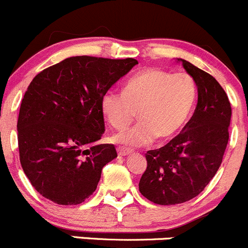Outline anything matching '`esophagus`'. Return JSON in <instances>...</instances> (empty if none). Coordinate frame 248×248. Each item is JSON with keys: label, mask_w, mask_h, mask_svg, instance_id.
I'll list each match as a JSON object with an SVG mask.
<instances>
[{"label": "esophagus", "mask_w": 248, "mask_h": 248, "mask_svg": "<svg viewBox=\"0 0 248 248\" xmlns=\"http://www.w3.org/2000/svg\"><path fill=\"white\" fill-rule=\"evenodd\" d=\"M117 151H118V154L121 156H126V155H129V154H131V151L127 148H124V147H118V149H117Z\"/></svg>", "instance_id": "esophagus-1"}]
</instances>
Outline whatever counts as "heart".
I'll list each match as a JSON object with an SVG mask.
<instances>
[{
    "label": "heart",
    "instance_id": "obj_1",
    "mask_svg": "<svg viewBox=\"0 0 248 248\" xmlns=\"http://www.w3.org/2000/svg\"><path fill=\"white\" fill-rule=\"evenodd\" d=\"M197 89L186 73L146 68L125 82L123 93L107 92L101 111L112 127L124 130L136 116L140 122L114 141L137 147L155 141H170L185 127L192 114Z\"/></svg>",
    "mask_w": 248,
    "mask_h": 248
}]
</instances>
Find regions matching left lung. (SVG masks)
<instances>
[{
  "label": "left lung",
  "mask_w": 248,
  "mask_h": 248,
  "mask_svg": "<svg viewBox=\"0 0 248 248\" xmlns=\"http://www.w3.org/2000/svg\"><path fill=\"white\" fill-rule=\"evenodd\" d=\"M198 88V105L180 135L146 154L141 194L158 205L182 204L204 190L222 164L229 140L232 107L211 75L177 59Z\"/></svg>",
  "instance_id": "8db88e82"
}]
</instances>
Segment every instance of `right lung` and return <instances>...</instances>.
Returning <instances> with one entry per match:
<instances>
[{
  "instance_id": "right-lung-1",
  "label": "right lung",
  "mask_w": 248,
  "mask_h": 248,
  "mask_svg": "<svg viewBox=\"0 0 248 248\" xmlns=\"http://www.w3.org/2000/svg\"><path fill=\"white\" fill-rule=\"evenodd\" d=\"M137 60L72 56L38 73L19 111L18 143L26 177L42 197L78 205L95 192L117 158L105 132L101 99Z\"/></svg>"
}]
</instances>
